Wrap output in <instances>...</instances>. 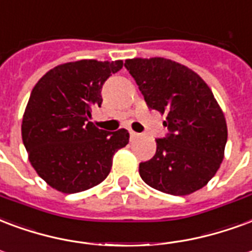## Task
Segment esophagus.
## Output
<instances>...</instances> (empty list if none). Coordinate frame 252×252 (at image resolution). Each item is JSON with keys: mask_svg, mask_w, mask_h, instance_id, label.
Returning <instances> with one entry per match:
<instances>
[{"mask_svg": "<svg viewBox=\"0 0 252 252\" xmlns=\"http://www.w3.org/2000/svg\"><path fill=\"white\" fill-rule=\"evenodd\" d=\"M129 135H131V139H137L140 136V133H137L135 131H129Z\"/></svg>", "mask_w": 252, "mask_h": 252, "instance_id": "esophagus-1", "label": "esophagus"}]
</instances>
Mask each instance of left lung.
<instances>
[{
    "label": "left lung",
    "mask_w": 252,
    "mask_h": 252,
    "mask_svg": "<svg viewBox=\"0 0 252 252\" xmlns=\"http://www.w3.org/2000/svg\"><path fill=\"white\" fill-rule=\"evenodd\" d=\"M126 68L147 105L165 115L169 133L156 154L139 164L141 179L161 192L184 196L206 186L220 167L227 123L206 81L192 69L163 57L129 59Z\"/></svg>",
    "instance_id": "1"
}]
</instances>
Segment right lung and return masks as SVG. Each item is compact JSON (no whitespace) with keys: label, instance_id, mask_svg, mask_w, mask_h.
<instances>
[{"label":"right lung","instance_id":"right-lung-1","mask_svg":"<svg viewBox=\"0 0 252 252\" xmlns=\"http://www.w3.org/2000/svg\"><path fill=\"white\" fill-rule=\"evenodd\" d=\"M123 61L80 60L57 65L32 91L21 124L32 167L60 192L76 193L97 186L111 172L113 155L129 133L107 132L89 121L102 102L101 88Z\"/></svg>","mask_w":252,"mask_h":252}]
</instances>
